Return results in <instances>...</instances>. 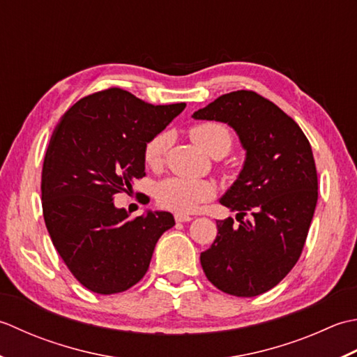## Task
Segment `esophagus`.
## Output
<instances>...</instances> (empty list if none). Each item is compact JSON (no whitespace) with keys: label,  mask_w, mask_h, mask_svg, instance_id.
<instances>
[{"label":"esophagus","mask_w":357,"mask_h":357,"mask_svg":"<svg viewBox=\"0 0 357 357\" xmlns=\"http://www.w3.org/2000/svg\"><path fill=\"white\" fill-rule=\"evenodd\" d=\"M174 219H176V222H191L192 217L188 214H176L174 215Z\"/></svg>","instance_id":"esophagus-1"}]
</instances>
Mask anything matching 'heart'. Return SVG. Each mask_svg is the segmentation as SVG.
<instances>
[{
  "label": "heart",
  "mask_w": 357,
  "mask_h": 357,
  "mask_svg": "<svg viewBox=\"0 0 357 357\" xmlns=\"http://www.w3.org/2000/svg\"><path fill=\"white\" fill-rule=\"evenodd\" d=\"M192 142L213 157L227 155L234 143L231 129L219 121L199 123L189 130ZM169 144V134L160 132L144 143L143 158L149 168L162 165ZM215 185L209 180L169 177L160 181L155 188V199L162 208L180 214L192 213L202 203L215 197Z\"/></svg>",
  "instance_id": "obj_1"
}]
</instances>
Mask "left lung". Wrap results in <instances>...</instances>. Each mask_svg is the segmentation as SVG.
I'll return each instance as SVG.
<instances>
[{"mask_svg":"<svg viewBox=\"0 0 357 357\" xmlns=\"http://www.w3.org/2000/svg\"><path fill=\"white\" fill-rule=\"evenodd\" d=\"M192 117L228 123L246 151L242 172L220 199L240 223L217 220L214 243L200 254L203 271L227 294L266 293L297 264L314 215L311 144L289 115L254 91L225 93Z\"/></svg>","mask_w":357,"mask_h":357,"instance_id":"1","label":"left lung"}]
</instances>
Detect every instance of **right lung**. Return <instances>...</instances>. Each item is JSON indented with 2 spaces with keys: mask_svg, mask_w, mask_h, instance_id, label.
Segmentation results:
<instances>
[{
  "mask_svg": "<svg viewBox=\"0 0 357 357\" xmlns=\"http://www.w3.org/2000/svg\"><path fill=\"white\" fill-rule=\"evenodd\" d=\"M185 107L154 106L109 87L78 100L54 129L41 174L43 215L69 271L93 293L140 282L157 240L176 225L166 211L130 219L114 197L144 176V143Z\"/></svg>",
  "mask_w": 357,
  "mask_h": 357,
  "instance_id": "add662e5",
  "label": "right lung"
}]
</instances>
